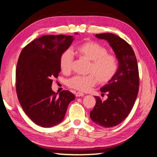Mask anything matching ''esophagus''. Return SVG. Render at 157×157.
Wrapping results in <instances>:
<instances>
[{"label": "esophagus", "mask_w": 157, "mask_h": 157, "mask_svg": "<svg viewBox=\"0 0 157 157\" xmlns=\"http://www.w3.org/2000/svg\"><path fill=\"white\" fill-rule=\"evenodd\" d=\"M84 94H83V93H81V92H78L75 94L76 97H82V96H84Z\"/></svg>", "instance_id": "obj_1"}]
</instances>
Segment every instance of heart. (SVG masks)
I'll return each mask as SVG.
<instances>
[{
  "label": "heart",
  "instance_id": "b5f03b06",
  "mask_svg": "<svg viewBox=\"0 0 157 157\" xmlns=\"http://www.w3.org/2000/svg\"><path fill=\"white\" fill-rule=\"evenodd\" d=\"M76 51L82 57L89 61L90 65L86 76L75 75L67 82L70 88L79 91H86L95 86L97 82L106 84L109 82L118 71V63L115 55L109 54L108 50L95 41H88L77 47ZM73 55L71 50H66L61 55L59 66L63 73L71 71Z\"/></svg>",
  "mask_w": 157,
  "mask_h": 157
}]
</instances>
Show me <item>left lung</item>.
Segmentation results:
<instances>
[{"label": "left lung", "mask_w": 157, "mask_h": 157, "mask_svg": "<svg viewBox=\"0 0 157 157\" xmlns=\"http://www.w3.org/2000/svg\"><path fill=\"white\" fill-rule=\"evenodd\" d=\"M95 36L109 44L118 60V68L115 76L100 89L102 94L107 93V99L102 101L95 96L90 118L98 125L111 127L123 122L132 109L139 89V68L134 50L124 39L112 33Z\"/></svg>", "instance_id": "8db88e82"}]
</instances>
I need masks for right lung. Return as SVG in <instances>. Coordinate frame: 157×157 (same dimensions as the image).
I'll return each mask as SVG.
<instances>
[{
    "label": "right lung",
    "instance_id": "obj_1",
    "mask_svg": "<svg viewBox=\"0 0 157 157\" xmlns=\"http://www.w3.org/2000/svg\"><path fill=\"white\" fill-rule=\"evenodd\" d=\"M78 33H75L77 34ZM74 40L73 36L45 35L22 50L16 71V89L23 111L42 127L57 125L64 118L68 106L75 99L68 91L57 95L52 79L61 71L59 58Z\"/></svg>",
    "mask_w": 157,
    "mask_h": 157
}]
</instances>
